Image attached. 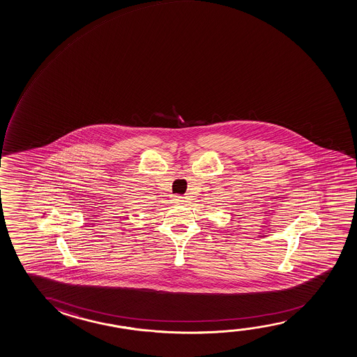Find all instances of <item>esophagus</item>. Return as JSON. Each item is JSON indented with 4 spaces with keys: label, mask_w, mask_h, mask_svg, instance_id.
<instances>
[{
    "label": "esophagus",
    "mask_w": 357,
    "mask_h": 357,
    "mask_svg": "<svg viewBox=\"0 0 357 357\" xmlns=\"http://www.w3.org/2000/svg\"><path fill=\"white\" fill-rule=\"evenodd\" d=\"M173 202H183V197H179V195H174V197H173Z\"/></svg>",
    "instance_id": "obj_1"
}]
</instances>
